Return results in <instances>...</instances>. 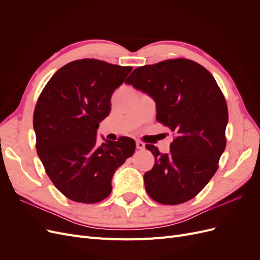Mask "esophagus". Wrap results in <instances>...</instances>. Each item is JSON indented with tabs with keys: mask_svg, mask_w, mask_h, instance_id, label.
<instances>
[{
	"mask_svg": "<svg viewBox=\"0 0 260 260\" xmlns=\"http://www.w3.org/2000/svg\"><path fill=\"white\" fill-rule=\"evenodd\" d=\"M145 147V144L143 142H141V141H138L137 142V148L138 149H143Z\"/></svg>",
	"mask_w": 260,
	"mask_h": 260,
	"instance_id": "34e87169",
	"label": "esophagus"
}]
</instances>
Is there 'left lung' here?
Returning a JSON list of instances; mask_svg holds the SVG:
<instances>
[{"label":"left lung","instance_id":"8db88e82","mask_svg":"<svg viewBox=\"0 0 260 260\" xmlns=\"http://www.w3.org/2000/svg\"><path fill=\"white\" fill-rule=\"evenodd\" d=\"M124 83L153 98L156 120L175 132L170 152L145 147L155 157L144 175L147 194L164 205H178L198 195L216 174L229 119L223 94L206 68L176 58L136 68Z\"/></svg>","mask_w":260,"mask_h":260}]
</instances>
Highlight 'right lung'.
Segmentation results:
<instances>
[{
  "label": "right lung",
  "mask_w": 260,
  "mask_h": 260,
  "mask_svg": "<svg viewBox=\"0 0 260 260\" xmlns=\"http://www.w3.org/2000/svg\"><path fill=\"white\" fill-rule=\"evenodd\" d=\"M132 67L83 58L59 68L38 99L34 113L37 153L57 190L77 203L103 201L112 178L136 151L135 140L99 143L100 122Z\"/></svg>",
  "instance_id": "1"
}]
</instances>
